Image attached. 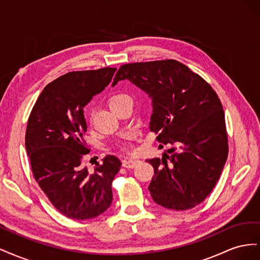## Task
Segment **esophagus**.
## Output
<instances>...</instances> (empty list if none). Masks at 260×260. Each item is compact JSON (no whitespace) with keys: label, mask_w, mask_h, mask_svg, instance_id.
<instances>
[{"label":"esophagus","mask_w":260,"mask_h":260,"mask_svg":"<svg viewBox=\"0 0 260 260\" xmlns=\"http://www.w3.org/2000/svg\"><path fill=\"white\" fill-rule=\"evenodd\" d=\"M139 162H140V160H138V159H125L122 161V166L124 168L130 169V168H135Z\"/></svg>","instance_id":"34e87169"}]
</instances>
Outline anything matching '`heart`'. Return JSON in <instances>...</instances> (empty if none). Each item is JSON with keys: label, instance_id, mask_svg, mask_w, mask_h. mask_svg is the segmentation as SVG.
Listing matches in <instances>:
<instances>
[{"label": "heart", "instance_id": "obj_1", "mask_svg": "<svg viewBox=\"0 0 260 260\" xmlns=\"http://www.w3.org/2000/svg\"><path fill=\"white\" fill-rule=\"evenodd\" d=\"M125 98H128V96L122 95V94H119V95H116V96H114V98L111 100V102H109V105L115 103V102H117V101L125 99ZM132 138H133L132 133H129V135L127 136V138H125L124 141H121V142H119V143L117 144V147L119 148L120 151H122V152H128V151H130V148H131V146H130V140H132Z\"/></svg>", "mask_w": 260, "mask_h": 260}]
</instances>
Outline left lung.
Returning <instances> with one entry per match:
<instances>
[{
	"instance_id": "8db88e82",
	"label": "left lung",
	"mask_w": 260,
	"mask_h": 260,
	"mask_svg": "<svg viewBox=\"0 0 260 260\" xmlns=\"http://www.w3.org/2000/svg\"><path fill=\"white\" fill-rule=\"evenodd\" d=\"M124 79L151 96L149 129L160 147L172 146L161 158L146 160L154 168L148 185L153 201L174 210L195 207L215 187L229 152L224 112L217 93L176 59L122 65L113 86Z\"/></svg>"
}]
</instances>
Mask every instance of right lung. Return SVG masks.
Instances as JSON below:
<instances>
[{"label":"right lung","instance_id":"obj_1","mask_svg":"<svg viewBox=\"0 0 260 260\" xmlns=\"http://www.w3.org/2000/svg\"><path fill=\"white\" fill-rule=\"evenodd\" d=\"M115 72L105 67L58 77L43 89L28 118L25 145L32 175L52 205L68 218H95L112 205V182L121 161L108 155L93 170L84 167L90 148L83 139V108Z\"/></svg>","mask_w":260,"mask_h":260}]
</instances>
